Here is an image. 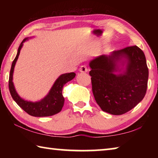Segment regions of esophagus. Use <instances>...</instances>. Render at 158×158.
<instances>
[{"label":"esophagus","instance_id":"obj_1","mask_svg":"<svg viewBox=\"0 0 158 158\" xmlns=\"http://www.w3.org/2000/svg\"><path fill=\"white\" fill-rule=\"evenodd\" d=\"M79 72L80 73H87L88 72V68H86V66L85 65H81V67H80L79 68Z\"/></svg>","mask_w":158,"mask_h":158}]
</instances>
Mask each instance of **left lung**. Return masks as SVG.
<instances>
[{"instance_id":"obj_1","label":"left lung","mask_w":158,"mask_h":158,"mask_svg":"<svg viewBox=\"0 0 158 158\" xmlns=\"http://www.w3.org/2000/svg\"><path fill=\"white\" fill-rule=\"evenodd\" d=\"M89 66L95 100L106 113L123 114L145 96L148 69L144 53L137 46L99 56Z\"/></svg>"}]
</instances>
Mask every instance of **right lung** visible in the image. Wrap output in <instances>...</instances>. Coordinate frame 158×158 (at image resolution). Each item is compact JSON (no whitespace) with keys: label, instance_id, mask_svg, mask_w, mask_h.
<instances>
[{"label":"right lung","instance_id":"add662e5","mask_svg":"<svg viewBox=\"0 0 158 158\" xmlns=\"http://www.w3.org/2000/svg\"><path fill=\"white\" fill-rule=\"evenodd\" d=\"M28 40V37H26L21 42L18 48L17 56H16L12 64L9 77V90L10 94H11L13 100L17 102V105L31 116L35 117L53 116V115L59 113L64 105L65 99H64L62 94L64 85L68 81H71L72 79H73L75 77L76 74L74 73H70L63 74L60 75L55 81L48 94L41 100L33 102L23 100L16 91L12 80L15 66L19 56L20 51L23 47V42L27 41Z\"/></svg>","mask_w":158,"mask_h":158}]
</instances>
